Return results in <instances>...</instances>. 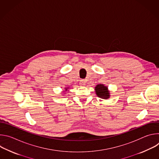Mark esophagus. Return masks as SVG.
Instances as JSON below:
<instances>
[{"instance_id": "obj_1", "label": "esophagus", "mask_w": 159, "mask_h": 159, "mask_svg": "<svg viewBox=\"0 0 159 159\" xmlns=\"http://www.w3.org/2000/svg\"><path fill=\"white\" fill-rule=\"evenodd\" d=\"M85 83H86V81L84 79H82L80 80V85H85Z\"/></svg>"}]
</instances>
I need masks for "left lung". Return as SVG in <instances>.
Instances as JSON below:
<instances>
[{
    "mask_svg": "<svg viewBox=\"0 0 159 159\" xmlns=\"http://www.w3.org/2000/svg\"><path fill=\"white\" fill-rule=\"evenodd\" d=\"M96 94L99 98L102 99H107L109 97V93L107 90V87L103 84L97 85L95 87Z\"/></svg>",
    "mask_w": 159,
    "mask_h": 159,
    "instance_id": "1",
    "label": "left lung"
}]
</instances>
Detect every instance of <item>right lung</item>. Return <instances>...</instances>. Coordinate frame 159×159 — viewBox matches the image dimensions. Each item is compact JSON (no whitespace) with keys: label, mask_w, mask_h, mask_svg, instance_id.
<instances>
[{"label":"right lung","mask_w":159,"mask_h":159,"mask_svg":"<svg viewBox=\"0 0 159 159\" xmlns=\"http://www.w3.org/2000/svg\"><path fill=\"white\" fill-rule=\"evenodd\" d=\"M65 90H66V89H65Z\"/></svg>","instance_id":"obj_1"}]
</instances>
